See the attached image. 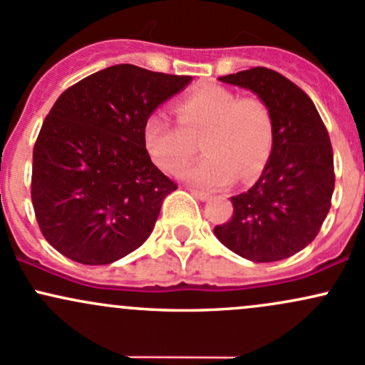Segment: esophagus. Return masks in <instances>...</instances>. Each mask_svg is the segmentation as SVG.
I'll use <instances>...</instances> for the list:
<instances>
[{
	"label": "esophagus",
	"mask_w": 365,
	"mask_h": 365,
	"mask_svg": "<svg viewBox=\"0 0 365 365\" xmlns=\"http://www.w3.org/2000/svg\"><path fill=\"white\" fill-rule=\"evenodd\" d=\"M190 191L195 198L200 200V202H207V200L210 198L209 193H205V191H198V190H190Z\"/></svg>",
	"instance_id": "34e87169"
}]
</instances>
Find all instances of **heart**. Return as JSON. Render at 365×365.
<instances>
[{"mask_svg":"<svg viewBox=\"0 0 365 365\" xmlns=\"http://www.w3.org/2000/svg\"><path fill=\"white\" fill-rule=\"evenodd\" d=\"M178 123L158 111L146 121L148 150L163 170L178 174L197 153L203 158L184 172V179L207 190L225 187L238 178H256L268 162L273 144V120L262 101L225 87H205L175 104Z\"/></svg>","mask_w":365,"mask_h":365,"instance_id":"b5f03b06","label":"heart"}]
</instances>
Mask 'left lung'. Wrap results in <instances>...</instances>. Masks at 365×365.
Returning a JSON list of instances; mask_svg holds the SVG:
<instances>
[{
  "label": "left lung",
  "instance_id": "left-lung-1",
  "mask_svg": "<svg viewBox=\"0 0 365 365\" xmlns=\"http://www.w3.org/2000/svg\"><path fill=\"white\" fill-rule=\"evenodd\" d=\"M256 93L273 120L264 170L245 193L231 197L233 215L215 226L222 245L254 262H272L303 250L320 231L334 191L331 139L312 99L268 68L221 76Z\"/></svg>",
  "mask_w": 365,
  "mask_h": 365
}]
</instances>
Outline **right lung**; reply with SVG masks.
Wrapping results in <instances>:
<instances>
[{"label": "right lung", "mask_w": 365, "mask_h": 365, "mask_svg": "<svg viewBox=\"0 0 365 365\" xmlns=\"http://www.w3.org/2000/svg\"><path fill=\"white\" fill-rule=\"evenodd\" d=\"M191 80L118 64L58 97L34 144L31 179L53 249L81 264H111L148 240L178 186L151 162L144 128Z\"/></svg>", "instance_id": "right-lung-1"}]
</instances>
